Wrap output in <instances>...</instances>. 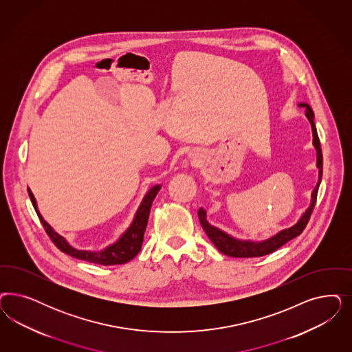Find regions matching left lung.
I'll return each mask as SVG.
<instances>
[{
    "label": "left lung",
    "instance_id": "8db88e82",
    "mask_svg": "<svg viewBox=\"0 0 352 352\" xmlns=\"http://www.w3.org/2000/svg\"><path fill=\"white\" fill-rule=\"evenodd\" d=\"M300 107H306L307 119L309 120L311 126H312V135H314V146L316 148L318 153V162L316 166L318 168V182L311 195V204L307 208L306 212L300 216V219L298 220V223L294 224L293 227L287 228L280 230L277 234H274L270 239H264V241H243V239H237L232 236H229L226 232H223L221 229L211 226L207 221V216L204 208L198 210V219L201 221V226L204 228L206 234L208 236V239H211V242L215 245L217 250L220 252H223L224 255L232 256V258H255V256H263V255H268L273 251L280 249L281 246H284L286 242H289L290 239H295L296 236H299L305 228L307 227V223L311 217V214L314 211V207L316 204V197H318V186L321 182L322 177V153H321V146H320V140H318V131H316V125L314 123V111L309 107V104L307 103H299Z\"/></svg>",
    "mask_w": 352,
    "mask_h": 352
}]
</instances>
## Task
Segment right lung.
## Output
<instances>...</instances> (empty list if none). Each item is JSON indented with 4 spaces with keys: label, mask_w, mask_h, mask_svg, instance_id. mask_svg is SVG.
Here are the masks:
<instances>
[{
    "label": "right lung",
    "mask_w": 352,
    "mask_h": 352,
    "mask_svg": "<svg viewBox=\"0 0 352 352\" xmlns=\"http://www.w3.org/2000/svg\"><path fill=\"white\" fill-rule=\"evenodd\" d=\"M159 190H160V185H155L148 190L146 195L144 197L142 202L140 204V207L137 208L136 215L133 217L132 224L129 226V228L125 230L124 233L119 237V239L115 243L104 248L101 251L76 250L74 249L72 246H69L67 241L63 239L62 236H59L57 232H54L53 228L46 223L44 217L38 212L36 199H34V194H32L30 188H28V194H30L31 202L34 204V210L40 217L47 236L50 237L53 243L62 252L67 254L72 258L80 259V261H89V263L101 264V265H115V264H124L126 261H132L140 252L142 242H144V234H145L146 226H148L150 208H151L153 201L157 197Z\"/></svg>",
    "instance_id": "right-lung-1"
}]
</instances>
